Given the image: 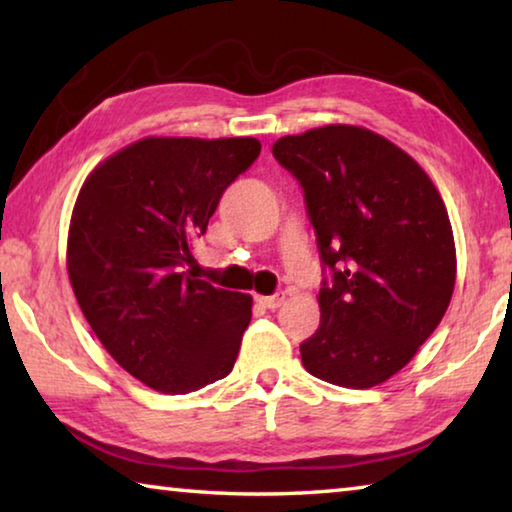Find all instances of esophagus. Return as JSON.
<instances>
[{
    "mask_svg": "<svg viewBox=\"0 0 512 512\" xmlns=\"http://www.w3.org/2000/svg\"><path fill=\"white\" fill-rule=\"evenodd\" d=\"M257 302L266 309H277L284 305V293H275V296H257Z\"/></svg>",
    "mask_w": 512,
    "mask_h": 512,
    "instance_id": "esophagus-1",
    "label": "esophagus"
}]
</instances>
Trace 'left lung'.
Instances as JSON below:
<instances>
[{
  "mask_svg": "<svg viewBox=\"0 0 512 512\" xmlns=\"http://www.w3.org/2000/svg\"><path fill=\"white\" fill-rule=\"evenodd\" d=\"M273 155L305 189L320 259L332 268L302 366L345 388L384 384L452 300L456 246L443 198L409 153L363 126L280 137Z\"/></svg>",
  "mask_w": 512,
  "mask_h": 512,
  "instance_id": "obj_1",
  "label": "left lung"
}]
</instances>
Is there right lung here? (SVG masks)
Wrapping results in <instances>:
<instances>
[{"label":"right lung","mask_w":512,"mask_h":512,"mask_svg":"<svg viewBox=\"0 0 512 512\" xmlns=\"http://www.w3.org/2000/svg\"><path fill=\"white\" fill-rule=\"evenodd\" d=\"M255 137H142L99 162L76 196L67 275L103 348L167 395L230 375L253 316L248 293L183 271Z\"/></svg>","instance_id":"obj_1"}]
</instances>
